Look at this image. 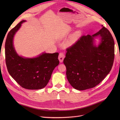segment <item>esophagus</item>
Segmentation results:
<instances>
[{"mask_svg": "<svg viewBox=\"0 0 120 120\" xmlns=\"http://www.w3.org/2000/svg\"><path fill=\"white\" fill-rule=\"evenodd\" d=\"M65 58V54L63 52H60L58 56V59L60 63H62L63 61V60Z\"/></svg>", "mask_w": 120, "mask_h": 120, "instance_id": "1", "label": "esophagus"}]
</instances>
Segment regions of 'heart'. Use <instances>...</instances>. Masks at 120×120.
<instances>
[{
  "instance_id": "1",
  "label": "heart",
  "mask_w": 120,
  "mask_h": 120,
  "mask_svg": "<svg viewBox=\"0 0 120 120\" xmlns=\"http://www.w3.org/2000/svg\"><path fill=\"white\" fill-rule=\"evenodd\" d=\"M79 36V33L77 32V33H75V34H73V35L72 36L71 38V42H74L75 40L77 39V38H78Z\"/></svg>"
}]
</instances>
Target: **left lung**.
<instances>
[{
    "label": "left lung",
    "instance_id": "8db88e82",
    "mask_svg": "<svg viewBox=\"0 0 120 120\" xmlns=\"http://www.w3.org/2000/svg\"><path fill=\"white\" fill-rule=\"evenodd\" d=\"M100 36L98 47L94 38ZM63 63L66 67L68 82L77 90L91 89L98 85L111 71L114 59V41L105 27L92 35L82 36L66 49Z\"/></svg>",
    "mask_w": 120,
    "mask_h": 120
}]
</instances>
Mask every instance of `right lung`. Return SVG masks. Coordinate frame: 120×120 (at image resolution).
<instances>
[{"mask_svg": "<svg viewBox=\"0 0 120 120\" xmlns=\"http://www.w3.org/2000/svg\"><path fill=\"white\" fill-rule=\"evenodd\" d=\"M22 20L9 32L5 42V60L11 76L21 87L39 90L48 84L54 68L58 65L59 53H44L36 58H24L18 55L13 46V38Z\"/></svg>", "mask_w": 120, "mask_h": 120, "instance_id": "add662e5", "label": "right lung"}]
</instances>
